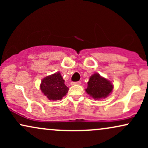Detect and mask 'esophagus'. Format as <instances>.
<instances>
[{
	"label": "esophagus",
	"mask_w": 148,
	"mask_h": 148,
	"mask_svg": "<svg viewBox=\"0 0 148 148\" xmlns=\"http://www.w3.org/2000/svg\"><path fill=\"white\" fill-rule=\"evenodd\" d=\"M81 84V81H76V82H72V85H80Z\"/></svg>",
	"instance_id": "esophagus-1"
}]
</instances>
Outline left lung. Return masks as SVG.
<instances>
[{
	"mask_svg": "<svg viewBox=\"0 0 148 148\" xmlns=\"http://www.w3.org/2000/svg\"><path fill=\"white\" fill-rule=\"evenodd\" d=\"M111 81L101 77L99 74H94L88 82L86 92L95 99L106 97L113 90Z\"/></svg>",
	"mask_w": 148,
	"mask_h": 148,
	"instance_id": "obj_1",
	"label": "left lung"
}]
</instances>
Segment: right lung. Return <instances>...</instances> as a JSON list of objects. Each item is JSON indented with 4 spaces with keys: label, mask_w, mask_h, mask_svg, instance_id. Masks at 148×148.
Wrapping results in <instances>:
<instances>
[{
    "label": "right lung",
    "mask_w": 148,
    "mask_h": 148,
    "mask_svg": "<svg viewBox=\"0 0 148 148\" xmlns=\"http://www.w3.org/2000/svg\"><path fill=\"white\" fill-rule=\"evenodd\" d=\"M60 72L47 76L42 81L40 89L50 100H60L68 92L69 88L64 84Z\"/></svg>",
    "instance_id": "right-lung-1"
}]
</instances>
